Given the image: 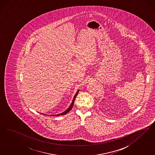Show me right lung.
<instances>
[{"label":"right lung","mask_w":155,"mask_h":155,"mask_svg":"<svg viewBox=\"0 0 155 155\" xmlns=\"http://www.w3.org/2000/svg\"><path fill=\"white\" fill-rule=\"evenodd\" d=\"M79 91H80V90H78L77 91V93H75V95H74V98H73V101H72V102H71V104L70 105V106L69 107V108H68L66 110H65V111L64 112H63V113L55 115L56 116H59V115H65V114H68V113H69V112L71 111V109H72V107H73V104H74V101H75V98H76V97H77V94H78V93ZM44 115H45V114H44Z\"/></svg>","instance_id":"obj_1"}]
</instances>
